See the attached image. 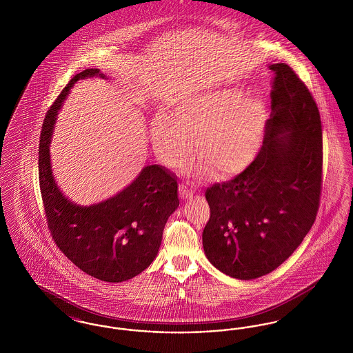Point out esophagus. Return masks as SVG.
I'll list each match as a JSON object with an SVG mask.
<instances>
[{
    "label": "esophagus",
    "instance_id": "obj_1",
    "mask_svg": "<svg viewBox=\"0 0 353 353\" xmlns=\"http://www.w3.org/2000/svg\"><path fill=\"white\" fill-rule=\"evenodd\" d=\"M179 193H180V197H181L183 200H189L190 197H193V189H192L189 185H180V186H179Z\"/></svg>",
    "mask_w": 353,
    "mask_h": 353
}]
</instances>
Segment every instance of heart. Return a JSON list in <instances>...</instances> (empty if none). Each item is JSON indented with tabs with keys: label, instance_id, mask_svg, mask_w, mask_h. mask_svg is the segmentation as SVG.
I'll return each instance as SVG.
<instances>
[{
	"label": "heart",
	"instance_id": "1",
	"mask_svg": "<svg viewBox=\"0 0 353 353\" xmlns=\"http://www.w3.org/2000/svg\"><path fill=\"white\" fill-rule=\"evenodd\" d=\"M268 120L266 104L236 88L212 91L180 103L173 118L157 114L151 123L152 144L159 159L176 165L193 147L192 169L228 180L241 173L259 150Z\"/></svg>",
	"mask_w": 353,
	"mask_h": 353
}]
</instances>
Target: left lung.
<instances>
[{"label": "left lung", "mask_w": 353, "mask_h": 353, "mask_svg": "<svg viewBox=\"0 0 353 353\" xmlns=\"http://www.w3.org/2000/svg\"><path fill=\"white\" fill-rule=\"evenodd\" d=\"M271 118L263 144L233 180L206 189L210 219L206 258L223 274L249 281L296 250L319 210L323 136L310 90L285 63L271 65Z\"/></svg>", "instance_id": "left-lung-1"}]
</instances>
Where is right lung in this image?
Instances as JSON below:
<instances>
[{
    "mask_svg": "<svg viewBox=\"0 0 353 353\" xmlns=\"http://www.w3.org/2000/svg\"><path fill=\"white\" fill-rule=\"evenodd\" d=\"M97 75L104 78L98 68L77 74L51 104L39 140V188L48 228L59 250L85 274L117 283L151 265L167 219L180 201L174 174L156 164L143 168L117 196L91 206L68 201L57 186L49 148L58 111L74 83Z\"/></svg>",
    "mask_w": 353,
    "mask_h": 353,
    "instance_id": "add662e5",
    "label": "right lung"
}]
</instances>
